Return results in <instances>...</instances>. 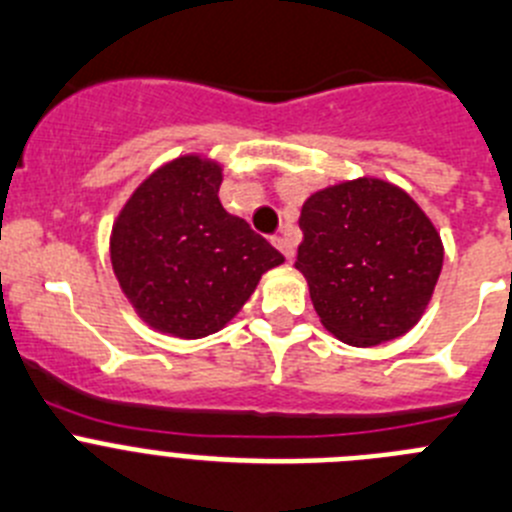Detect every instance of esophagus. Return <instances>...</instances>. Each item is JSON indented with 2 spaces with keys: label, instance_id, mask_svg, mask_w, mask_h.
Instances as JSON below:
<instances>
[{
  "label": "esophagus",
  "instance_id": "esophagus-1",
  "mask_svg": "<svg viewBox=\"0 0 512 512\" xmlns=\"http://www.w3.org/2000/svg\"><path fill=\"white\" fill-rule=\"evenodd\" d=\"M273 245L283 252L285 260H293V245H290L288 237H273Z\"/></svg>",
  "mask_w": 512,
  "mask_h": 512
}]
</instances>
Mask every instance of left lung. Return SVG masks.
Returning a JSON list of instances; mask_svg holds the SVG:
<instances>
[{"label":"left lung","mask_w":512,"mask_h":512,"mask_svg":"<svg viewBox=\"0 0 512 512\" xmlns=\"http://www.w3.org/2000/svg\"><path fill=\"white\" fill-rule=\"evenodd\" d=\"M296 270L329 334L352 347L400 339L439 283V229L400 186L375 176L313 191L301 206Z\"/></svg>","instance_id":"obj_1"}]
</instances>
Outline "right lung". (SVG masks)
Segmentation results:
<instances>
[{
    "instance_id": "1",
    "label": "right lung",
    "mask_w": 512,
    "mask_h": 512,
    "mask_svg": "<svg viewBox=\"0 0 512 512\" xmlns=\"http://www.w3.org/2000/svg\"><path fill=\"white\" fill-rule=\"evenodd\" d=\"M224 168L201 153L155 168L124 201L109 257L124 298L150 329L204 339L242 311L285 257L219 201Z\"/></svg>"
}]
</instances>
